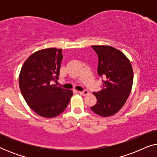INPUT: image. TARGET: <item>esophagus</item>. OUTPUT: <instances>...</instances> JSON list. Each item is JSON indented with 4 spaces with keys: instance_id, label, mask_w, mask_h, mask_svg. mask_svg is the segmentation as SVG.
Segmentation results:
<instances>
[{
    "instance_id": "1",
    "label": "esophagus",
    "mask_w": 157,
    "mask_h": 157,
    "mask_svg": "<svg viewBox=\"0 0 157 157\" xmlns=\"http://www.w3.org/2000/svg\"><path fill=\"white\" fill-rule=\"evenodd\" d=\"M78 93L82 96H86L89 94V92L87 90H84V91H78Z\"/></svg>"
}]
</instances>
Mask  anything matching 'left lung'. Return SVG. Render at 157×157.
<instances>
[{"label": "left lung", "instance_id": "8db88e82", "mask_svg": "<svg viewBox=\"0 0 157 157\" xmlns=\"http://www.w3.org/2000/svg\"><path fill=\"white\" fill-rule=\"evenodd\" d=\"M98 57V74L104 76L103 89L94 92L97 102L91 109L103 117L114 115L121 109L132 91L134 72L129 59L110 46H92Z\"/></svg>", "mask_w": 157, "mask_h": 157}]
</instances>
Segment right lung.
<instances>
[{
	"instance_id": "obj_1",
	"label": "right lung",
	"mask_w": 157,
	"mask_h": 157,
	"mask_svg": "<svg viewBox=\"0 0 157 157\" xmlns=\"http://www.w3.org/2000/svg\"><path fill=\"white\" fill-rule=\"evenodd\" d=\"M62 59L61 48H45L32 53L21 68L18 78L21 94L30 108L42 117L59 116L73 96L71 90L51 84L59 78Z\"/></svg>"
}]
</instances>
